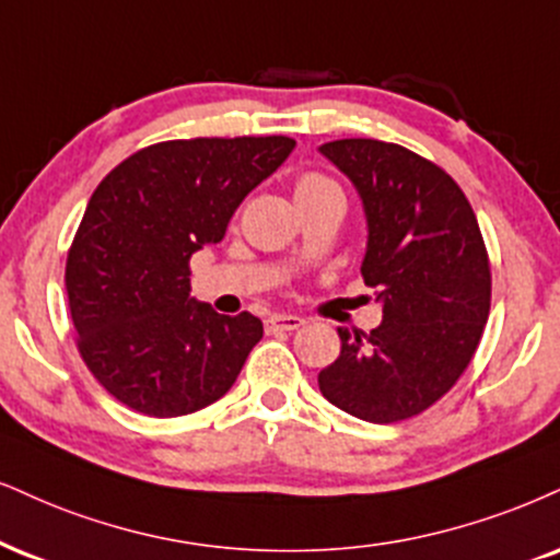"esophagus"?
<instances>
[{
    "label": "esophagus",
    "instance_id": "esophagus-1",
    "mask_svg": "<svg viewBox=\"0 0 560 560\" xmlns=\"http://www.w3.org/2000/svg\"><path fill=\"white\" fill-rule=\"evenodd\" d=\"M303 324L306 322L295 314H275L265 322V329L267 332H293V329H301Z\"/></svg>",
    "mask_w": 560,
    "mask_h": 560
}]
</instances>
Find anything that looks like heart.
<instances>
[{
  "mask_svg": "<svg viewBox=\"0 0 560 560\" xmlns=\"http://www.w3.org/2000/svg\"><path fill=\"white\" fill-rule=\"evenodd\" d=\"M329 191H340V186H337L329 176L316 174V171H308V174H301L295 178V199H299V202H303V199L329 195Z\"/></svg>",
  "mask_w": 560,
  "mask_h": 560,
  "instance_id": "obj_1",
  "label": "heart"
}]
</instances>
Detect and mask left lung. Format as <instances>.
<instances>
[{
	"label": "left lung",
	"mask_w": 560,
	"mask_h": 560,
	"mask_svg": "<svg viewBox=\"0 0 560 560\" xmlns=\"http://www.w3.org/2000/svg\"><path fill=\"white\" fill-rule=\"evenodd\" d=\"M319 150L363 199L361 275L384 306L369 335L337 329L340 358L319 389L350 416L397 423L439 402L470 365L491 312V259L465 191L441 165L382 140Z\"/></svg>",
	"instance_id": "obj_1"
}]
</instances>
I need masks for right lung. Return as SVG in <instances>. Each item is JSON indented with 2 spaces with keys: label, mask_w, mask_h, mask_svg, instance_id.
<instances>
[{
  "label": "right lung",
  "mask_w": 560,
  "mask_h": 560,
  "mask_svg": "<svg viewBox=\"0 0 560 560\" xmlns=\"http://www.w3.org/2000/svg\"><path fill=\"white\" fill-rule=\"evenodd\" d=\"M295 140L195 137L137 150L98 184L67 252L74 342L108 395L150 418L202 410L231 389L261 322L189 299V259L225 236Z\"/></svg>",
  "instance_id": "add662e5"
}]
</instances>
